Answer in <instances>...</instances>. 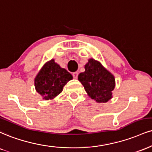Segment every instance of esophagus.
<instances>
[{"label": "esophagus", "instance_id": "esophagus-1", "mask_svg": "<svg viewBox=\"0 0 152 152\" xmlns=\"http://www.w3.org/2000/svg\"><path fill=\"white\" fill-rule=\"evenodd\" d=\"M73 76H74V78H78V72H74L73 73Z\"/></svg>", "mask_w": 152, "mask_h": 152}]
</instances>
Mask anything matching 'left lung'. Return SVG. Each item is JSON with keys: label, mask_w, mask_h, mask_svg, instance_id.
I'll return each instance as SVG.
<instances>
[{"label": "left lung", "mask_w": 152, "mask_h": 152, "mask_svg": "<svg viewBox=\"0 0 152 152\" xmlns=\"http://www.w3.org/2000/svg\"><path fill=\"white\" fill-rule=\"evenodd\" d=\"M84 68L85 71L79 74L78 78L88 96L97 103L108 102L115 87L114 75L93 58H89Z\"/></svg>", "instance_id": "left-lung-1"}]
</instances>
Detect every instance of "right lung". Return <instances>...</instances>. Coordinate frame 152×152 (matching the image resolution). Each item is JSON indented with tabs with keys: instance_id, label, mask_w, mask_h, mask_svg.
Here are the masks:
<instances>
[{
	"instance_id": "right-lung-1",
	"label": "right lung",
	"mask_w": 152,
	"mask_h": 152,
	"mask_svg": "<svg viewBox=\"0 0 152 152\" xmlns=\"http://www.w3.org/2000/svg\"><path fill=\"white\" fill-rule=\"evenodd\" d=\"M72 78V75L52 58L46 62L37 74L34 87L43 100H52L61 94L64 86Z\"/></svg>"
}]
</instances>
